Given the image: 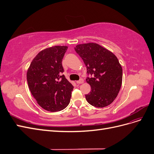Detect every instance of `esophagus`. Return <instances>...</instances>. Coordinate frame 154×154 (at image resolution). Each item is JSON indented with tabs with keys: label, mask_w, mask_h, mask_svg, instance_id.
<instances>
[{
	"label": "esophagus",
	"mask_w": 154,
	"mask_h": 154,
	"mask_svg": "<svg viewBox=\"0 0 154 154\" xmlns=\"http://www.w3.org/2000/svg\"><path fill=\"white\" fill-rule=\"evenodd\" d=\"M83 82H84V80H83V79H81V80H80L79 81H76V83H78V84H82V83H83Z\"/></svg>",
	"instance_id": "obj_1"
}]
</instances>
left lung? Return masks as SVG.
I'll return each instance as SVG.
<instances>
[{"label": "left lung", "instance_id": "1", "mask_svg": "<svg viewBox=\"0 0 154 154\" xmlns=\"http://www.w3.org/2000/svg\"><path fill=\"white\" fill-rule=\"evenodd\" d=\"M92 76L86 79L91 91L85 94L91 105L103 108L117 97L122 84L123 70L118 58L108 49L96 43L78 44L74 48Z\"/></svg>", "mask_w": 154, "mask_h": 154}]
</instances>
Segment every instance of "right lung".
<instances>
[{"mask_svg":"<svg viewBox=\"0 0 154 154\" xmlns=\"http://www.w3.org/2000/svg\"><path fill=\"white\" fill-rule=\"evenodd\" d=\"M67 46L46 48L37 54L27 71V81L38 104L50 112L66 108L73 86L64 75L62 59Z\"/></svg>","mask_w":154,"mask_h":154,"instance_id":"obj_1","label":"right lung"}]
</instances>
